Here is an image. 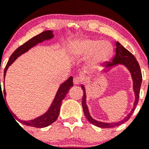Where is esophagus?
I'll return each mask as SVG.
<instances>
[{
    "label": "esophagus",
    "instance_id": "esophagus-1",
    "mask_svg": "<svg viewBox=\"0 0 149 149\" xmlns=\"http://www.w3.org/2000/svg\"><path fill=\"white\" fill-rule=\"evenodd\" d=\"M81 82V79L80 77H79V76H75L73 78V84H79Z\"/></svg>",
    "mask_w": 149,
    "mask_h": 149
}]
</instances>
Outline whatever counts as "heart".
<instances>
[{"instance_id":"b5f03b06","label":"heart","mask_w":149,"mask_h":149,"mask_svg":"<svg viewBox=\"0 0 149 149\" xmlns=\"http://www.w3.org/2000/svg\"><path fill=\"white\" fill-rule=\"evenodd\" d=\"M113 49L108 41L97 39H84L75 41L70 45L69 52L75 59H84L91 56L89 65L97 67L108 61Z\"/></svg>"}]
</instances>
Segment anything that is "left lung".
Returning a JSON list of instances; mask_svg holds the SVG:
<instances>
[{"label": "left lung", "mask_w": 149, "mask_h": 149, "mask_svg": "<svg viewBox=\"0 0 149 149\" xmlns=\"http://www.w3.org/2000/svg\"><path fill=\"white\" fill-rule=\"evenodd\" d=\"M106 64L107 66L105 72L108 71L109 69H111V68L119 64L125 65L129 70V71L131 73V76H132V81H133V90L134 92H135V100L133 104V108L130 111V113L125 119H122V121H119L118 122H113V123H105V122H99V121L94 119L89 114L88 107L86 104V91H85V88L84 85H81V89L84 92V96L83 98H82V107H83V111L85 116L90 123L101 128H111L119 126V125L125 123V122H127L130 118V116H132V113L134 112L138 103L140 89H141V83H142V73H141L139 63H138L133 54L130 52L127 49H126L119 42L116 43V54H115L113 60H112V62H106Z\"/></svg>", "instance_id": "1"}]
</instances>
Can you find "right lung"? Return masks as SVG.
<instances>
[{"label":"right lung","mask_w":149,"mask_h":149,"mask_svg":"<svg viewBox=\"0 0 149 149\" xmlns=\"http://www.w3.org/2000/svg\"><path fill=\"white\" fill-rule=\"evenodd\" d=\"M53 37H54V35H53V32L52 31V30H46V31L38 34V36H36L35 37L32 38L31 39L27 41L26 43H24V44H22V45L20 46L19 47H18V48L13 52V54H11L9 60H8V63H7L6 66L5 68V70H4V79H5L6 73V71L7 70H8V67L15 61V60L17 57H19L21 54H24V52L28 51L30 49H31L32 47L36 46V44H38V43H41L44 41H46V40H49L51 39V38H52ZM73 86V77L70 76L67 81H65L64 83H63L60 86L58 91H57V94H56L55 95V97H54V100H53L51 106L49 107L48 111H47L44 114L36 118V119H33V120H20L19 119H18V118L17 117V116H16L15 114H14V113L11 112V113H12V115L19 121V122H21L23 125H27V126L33 127L36 128L46 127L49 126V125H50L51 124H52L53 122H54L57 120V117H58L59 116V113H60V106H61L62 101H63V100H64L66 95L68 93V91L69 89H70V88L72 87ZM1 94L3 95L1 88L0 90V95ZM3 94L4 97H6V93L5 88L4 87Z\"/></svg>","instance_id":"obj_1"}]
</instances>
